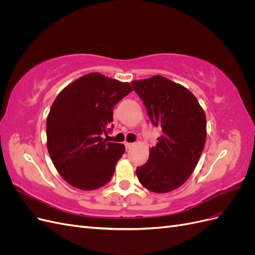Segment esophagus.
I'll return each mask as SVG.
<instances>
[{"instance_id": "esophagus-1", "label": "esophagus", "mask_w": 255, "mask_h": 255, "mask_svg": "<svg viewBox=\"0 0 255 255\" xmlns=\"http://www.w3.org/2000/svg\"><path fill=\"white\" fill-rule=\"evenodd\" d=\"M125 145H126L127 149H130V148H132V146L134 145V143H133V142H128V141H126V142H125Z\"/></svg>"}]
</instances>
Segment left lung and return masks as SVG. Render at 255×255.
I'll return each mask as SVG.
<instances>
[{"label":"left lung","instance_id":"8db88e82","mask_svg":"<svg viewBox=\"0 0 255 255\" xmlns=\"http://www.w3.org/2000/svg\"><path fill=\"white\" fill-rule=\"evenodd\" d=\"M152 123L161 128L149 159L136 169L138 180L156 194L172 191L186 182L198 164L206 140V117L197 98L164 76L133 81Z\"/></svg>","mask_w":255,"mask_h":255}]
</instances>
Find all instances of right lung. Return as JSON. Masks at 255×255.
<instances>
[{
    "label": "right lung",
    "instance_id": "1",
    "mask_svg": "<svg viewBox=\"0 0 255 255\" xmlns=\"http://www.w3.org/2000/svg\"><path fill=\"white\" fill-rule=\"evenodd\" d=\"M133 91L128 83L92 72L59 92L47 118V146L60 176L81 190L109 183L125 144L107 142L113 109Z\"/></svg>",
    "mask_w": 255,
    "mask_h": 255
}]
</instances>
